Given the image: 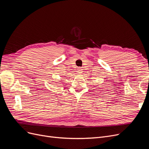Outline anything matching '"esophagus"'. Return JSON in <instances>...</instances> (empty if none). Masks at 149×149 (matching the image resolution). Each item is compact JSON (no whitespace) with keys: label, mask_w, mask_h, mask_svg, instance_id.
Here are the masks:
<instances>
[{"label":"esophagus","mask_w":149,"mask_h":149,"mask_svg":"<svg viewBox=\"0 0 149 149\" xmlns=\"http://www.w3.org/2000/svg\"><path fill=\"white\" fill-rule=\"evenodd\" d=\"M77 72L79 74H81L82 72V69L81 68H79L78 69H77Z\"/></svg>","instance_id":"1"}]
</instances>
